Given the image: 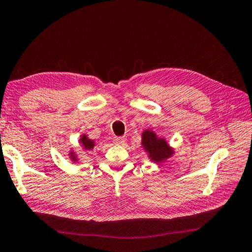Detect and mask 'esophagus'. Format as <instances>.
I'll use <instances>...</instances> for the list:
<instances>
[{"instance_id": "obj_1", "label": "esophagus", "mask_w": 252, "mask_h": 252, "mask_svg": "<svg viewBox=\"0 0 252 252\" xmlns=\"http://www.w3.org/2000/svg\"><path fill=\"white\" fill-rule=\"evenodd\" d=\"M126 141L125 137H115L114 138V142L117 143V145H123Z\"/></svg>"}]
</instances>
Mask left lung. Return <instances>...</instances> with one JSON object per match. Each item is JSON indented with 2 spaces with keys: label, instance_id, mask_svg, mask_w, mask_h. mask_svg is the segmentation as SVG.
<instances>
[{
  "label": "left lung",
  "instance_id": "left-lung-1",
  "mask_svg": "<svg viewBox=\"0 0 252 252\" xmlns=\"http://www.w3.org/2000/svg\"><path fill=\"white\" fill-rule=\"evenodd\" d=\"M141 145L149 155L150 160L160 163L167 160L174 155V150L163 138H158L152 130H145L142 132Z\"/></svg>",
  "mask_w": 252,
  "mask_h": 252
}]
</instances>
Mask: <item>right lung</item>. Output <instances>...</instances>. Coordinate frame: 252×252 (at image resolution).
Instances as JSON below:
<instances>
[{"label": "right lung", "mask_w": 252, "mask_h": 252, "mask_svg": "<svg viewBox=\"0 0 252 252\" xmlns=\"http://www.w3.org/2000/svg\"><path fill=\"white\" fill-rule=\"evenodd\" d=\"M79 141H80L81 146H83V148L85 149V150H88V151L92 150V149H94V146H95V142L94 140L89 139V138L87 137L86 135H81V138L79 139ZM69 157H70V160L73 161L74 163H76L77 161H78V157L76 156V153L74 151H70Z\"/></svg>", "instance_id": "add662e5"}]
</instances>
